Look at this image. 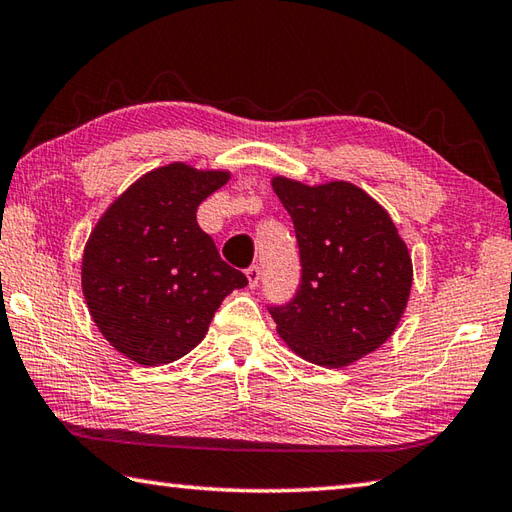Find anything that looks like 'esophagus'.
Here are the masks:
<instances>
[{"instance_id": "esophagus-1", "label": "esophagus", "mask_w": 512, "mask_h": 512, "mask_svg": "<svg viewBox=\"0 0 512 512\" xmlns=\"http://www.w3.org/2000/svg\"><path fill=\"white\" fill-rule=\"evenodd\" d=\"M246 277H248V286H257L259 279H262V268H259L257 264L248 266L246 268Z\"/></svg>"}]
</instances>
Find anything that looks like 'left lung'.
I'll return each instance as SVG.
<instances>
[{
    "label": "left lung",
    "instance_id": "obj_1",
    "mask_svg": "<svg viewBox=\"0 0 512 512\" xmlns=\"http://www.w3.org/2000/svg\"><path fill=\"white\" fill-rule=\"evenodd\" d=\"M295 224L302 284L270 306L277 333L306 362L342 368L373 353L402 319L413 262L393 219L350 182L308 186L273 177Z\"/></svg>",
    "mask_w": 512,
    "mask_h": 512
}]
</instances>
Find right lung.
<instances>
[{
	"label": "right lung",
	"instance_id": "1",
	"mask_svg": "<svg viewBox=\"0 0 512 512\" xmlns=\"http://www.w3.org/2000/svg\"><path fill=\"white\" fill-rule=\"evenodd\" d=\"M228 170L173 162L128 186L90 233L82 290L99 333L142 366H162L202 342L215 310L248 284L197 224V206Z\"/></svg>",
	"mask_w": 512,
	"mask_h": 512
}]
</instances>
